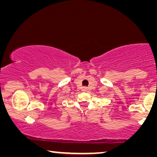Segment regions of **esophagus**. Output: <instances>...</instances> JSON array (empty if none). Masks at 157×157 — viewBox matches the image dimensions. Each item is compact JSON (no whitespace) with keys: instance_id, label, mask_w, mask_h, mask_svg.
I'll list each match as a JSON object with an SVG mask.
<instances>
[{"instance_id":"34e87169","label":"esophagus","mask_w":157,"mask_h":157,"mask_svg":"<svg viewBox=\"0 0 157 157\" xmlns=\"http://www.w3.org/2000/svg\"><path fill=\"white\" fill-rule=\"evenodd\" d=\"M87 90H88V89H87V87H86V86L83 87V91H87Z\"/></svg>"}]
</instances>
